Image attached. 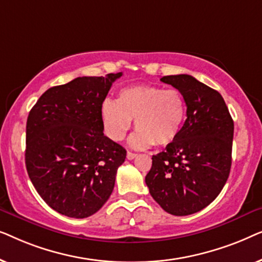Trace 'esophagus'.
<instances>
[{
  "instance_id": "esophagus-1",
  "label": "esophagus",
  "mask_w": 262,
  "mask_h": 262,
  "mask_svg": "<svg viewBox=\"0 0 262 262\" xmlns=\"http://www.w3.org/2000/svg\"><path fill=\"white\" fill-rule=\"evenodd\" d=\"M135 157H137V154L131 152V151H127V154H126V159H127V160H134Z\"/></svg>"
}]
</instances>
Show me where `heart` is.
Returning <instances> with one entry per match:
<instances>
[{"label":"heart","mask_w":262,"mask_h":262,"mask_svg":"<svg viewBox=\"0 0 262 262\" xmlns=\"http://www.w3.org/2000/svg\"><path fill=\"white\" fill-rule=\"evenodd\" d=\"M100 116L105 134L116 142L123 141L135 119L137 131L130 142L135 148L144 149L171 144L184 127L187 106L178 89L137 84L120 89L116 101L106 99Z\"/></svg>","instance_id":"heart-1"}]
</instances>
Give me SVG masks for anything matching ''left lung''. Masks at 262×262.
Listing matches in <instances>:
<instances>
[{
	"label": "left lung",
	"mask_w": 262,
	"mask_h": 262,
	"mask_svg": "<svg viewBox=\"0 0 262 262\" xmlns=\"http://www.w3.org/2000/svg\"><path fill=\"white\" fill-rule=\"evenodd\" d=\"M161 81L184 94L187 119L179 137L152 156L145 184L166 212L187 216L212 203L228 180L234 121L220 93L191 75Z\"/></svg>",
	"instance_id": "8db88e82"
}]
</instances>
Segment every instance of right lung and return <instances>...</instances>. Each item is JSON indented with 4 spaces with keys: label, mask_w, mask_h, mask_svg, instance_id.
<instances>
[{
    "label": "right lung",
    "mask_w": 262,
    "mask_h": 262,
    "mask_svg": "<svg viewBox=\"0 0 262 262\" xmlns=\"http://www.w3.org/2000/svg\"><path fill=\"white\" fill-rule=\"evenodd\" d=\"M121 75L77 77L50 88L28 114V177L44 202L64 216H92L112 194L126 150L103 135L100 108Z\"/></svg>",
    "instance_id": "1"
}]
</instances>
